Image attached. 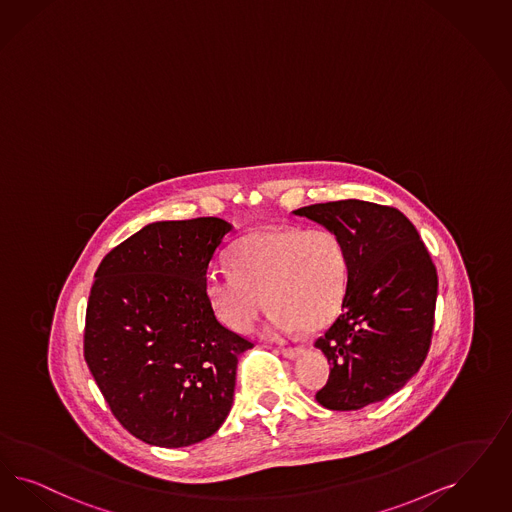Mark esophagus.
Segmentation results:
<instances>
[{
	"label": "esophagus",
	"instance_id": "obj_1",
	"mask_svg": "<svg viewBox=\"0 0 512 512\" xmlns=\"http://www.w3.org/2000/svg\"><path fill=\"white\" fill-rule=\"evenodd\" d=\"M280 352H282L283 357H287V359H297L300 353H304V348H300V346H297V348H282Z\"/></svg>",
	"mask_w": 512,
	"mask_h": 512
}]
</instances>
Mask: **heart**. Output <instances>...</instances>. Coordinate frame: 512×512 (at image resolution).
Listing matches in <instances>:
<instances>
[{
	"label": "heart",
	"instance_id": "heart-1",
	"mask_svg": "<svg viewBox=\"0 0 512 512\" xmlns=\"http://www.w3.org/2000/svg\"><path fill=\"white\" fill-rule=\"evenodd\" d=\"M229 268H212L204 291L213 314L249 333L266 302L274 308L266 335L316 331L335 318L348 283V255L333 230L276 227L249 234L230 253Z\"/></svg>",
	"mask_w": 512,
	"mask_h": 512
}]
</instances>
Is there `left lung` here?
Masks as SVG:
<instances>
[{
	"instance_id": "8db88e82",
	"label": "left lung",
	"mask_w": 512,
	"mask_h": 512,
	"mask_svg": "<svg viewBox=\"0 0 512 512\" xmlns=\"http://www.w3.org/2000/svg\"><path fill=\"white\" fill-rule=\"evenodd\" d=\"M333 230L348 255L342 312L316 348L331 363L316 393L329 410H359L397 393L429 352L437 268L416 227L391 206L338 200L295 210Z\"/></svg>"
}]
</instances>
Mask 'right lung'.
Masks as SVG:
<instances>
[{
  "label": "right lung",
  "mask_w": 512,
  "mask_h": 512,
  "mask_svg": "<svg viewBox=\"0 0 512 512\" xmlns=\"http://www.w3.org/2000/svg\"><path fill=\"white\" fill-rule=\"evenodd\" d=\"M230 230L219 217L151 223L94 274L85 359L113 416L147 444L191 446L229 416L253 344L217 321L204 280Z\"/></svg>",
  "instance_id": "obj_1"
}]
</instances>
